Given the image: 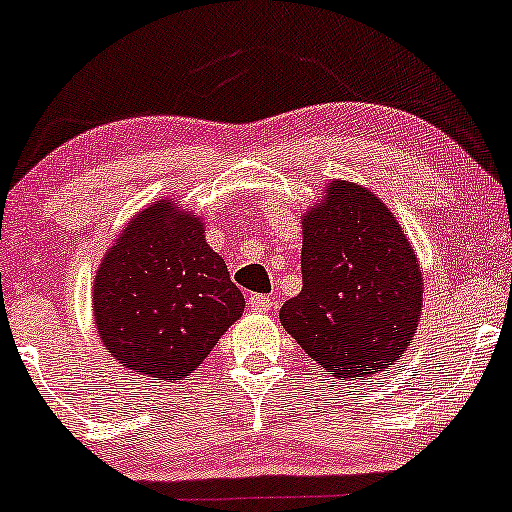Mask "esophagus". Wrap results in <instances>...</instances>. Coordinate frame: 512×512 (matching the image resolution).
Masks as SVG:
<instances>
[{
  "label": "esophagus",
  "instance_id": "1",
  "mask_svg": "<svg viewBox=\"0 0 512 512\" xmlns=\"http://www.w3.org/2000/svg\"><path fill=\"white\" fill-rule=\"evenodd\" d=\"M248 304H250V308H253V311L266 313V311H271L273 306H276V301H273L271 297H266V294H250Z\"/></svg>",
  "mask_w": 512,
  "mask_h": 512
}]
</instances>
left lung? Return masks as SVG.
Segmentation results:
<instances>
[{"label": "left lung", "mask_w": 512, "mask_h": 512, "mask_svg": "<svg viewBox=\"0 0 512 512\" xmlns=\"http://www.w3.org/2000/svg\"><path fill=\"white\" fill-rule=\"evenodd\" d=\"M304 287L280 322L334 378L362 380L397 362L422 311V273L399 222L362 185L331 181L304 215Z\"/></svg>", "instance_id": "1"}]
</instances>
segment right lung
Listing matches in <instances>:
<instances>
[{
    "instance_id": "add662e5",
    "label": "right lung",
    "mask_w": 512,
    "mask_h": 512,
    "mask_svg": "<svg viewBox=\"0 0 512 512\" xmlns=\"http://www.w3.org/2000/svg\"><path fill=\"white\" fill-rule=\"evenodd\" d=\"M92 290L106 350L162 383L197 371L246 306L227 264L208 248L204 222L167 199L122 229Z\"/></svg>"
}]
</instances>
